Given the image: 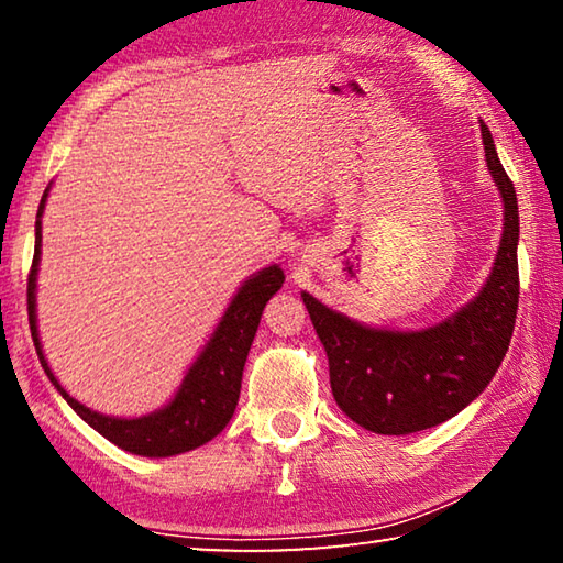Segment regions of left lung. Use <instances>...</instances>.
Masks as SVG:
<instances>
[{
    "label": "left lung",
    "mask_w": 563,
    "mask_h": 563,
    "mask_svg": "<svg viewBox=\"0 0 563 563\" xmlns=\"http://www.w3.org/2000/svg\"><path fill=\"white\" fill-rule=\"evenodd\" d=\"M487 168L504 206V231L487 283L450 318L422 330L357 322L300 292L322 347L330 387L352 422L375 434H412L442 424L474 402L509 350L519 308L517 190L479 121Z\"/></svg>",
    "instance_id": "left-lung-1"
}]
</instances>
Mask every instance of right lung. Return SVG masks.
<instances>
[{"mask_svg":"<svg viewBox=\"0 0 563 563\" xmlns=\"http://www.w3.org/2000/svg\"><path fill=\"white\" fill-rule=\"evenodd\" d=\"M52 184L46 186L40 211H36L34 225V263L26 285V302H30V328L36 355L44 367L46 377L52 379L69 407L79 415L84 422L93 427L101 437H107L121 450L139 456H174L196 450L206 442H211L216 434L225 430L235 412L238 397H241V379L247 360V350L253 345L255 330L261 325V316L265 302L283 288L285 275L280 265H268L258 273H253L233 300L228 302L225 312L218 320L211 338L198 352V357L190 362L184 383L178 385L176 395L164 407L141 417H111L101 415L97 409L81 405L74 399L54 377L49 362L44 357L40 325H36V278H40L42 261V216L46 198H49Z\"/></svg>","mask_w":563,"mask_h":563,"instance_id":"obj_1","label":"right lung"}]
</instances>
